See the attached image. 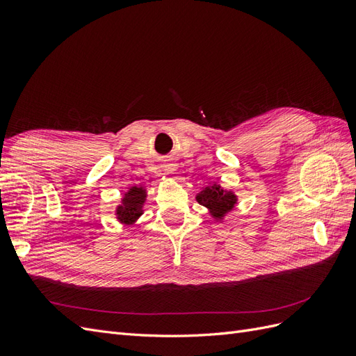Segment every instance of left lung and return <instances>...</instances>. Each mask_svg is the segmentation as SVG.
Instances as JSON below:
<instances>
[{"instance_id":"obj_1","label":"left lung","mask_w":356,"mask_h":356,"mask_svg":"<svg viewBox=\"0 0 356 356\" xmlns=\"http://www.w3.org/2000/svg\"><path fill=\"white\" fill-rule=\"evenodd\" d=\"M197 202L209 208L213 217L221 218L225 212H229L234 207L236 197L233 193L221 190L220 186H212L199 193Z\"/></svg>"}]
</instances>
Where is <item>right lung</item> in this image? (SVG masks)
I'll list each match as a JSON object with an SVG mask.
<instances>
[{
  "label": "right lung",
  "mask_w": 356,
  "mask_h": 356,
  "mask_svg": "<svg viewBox=\"0 0 356 356\" xmlns=\"http://www.w3.org/2000/svg\"><path fill=\"white\" fill-rule=\"evenodd\" d=\"M144 200L145 191L141 187L131 188L126 193L122 207H118L117 209V218L126 224H132L141 215Z\"/></svg>",
  "instance_id": "right-lung-1"
}]
</instances>
